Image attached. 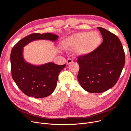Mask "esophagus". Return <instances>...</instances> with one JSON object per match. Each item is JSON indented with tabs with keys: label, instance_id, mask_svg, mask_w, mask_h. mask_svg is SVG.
I'll list each match as a JSON object with an SVG mask.
<instances>
[{
	"label": "esophagus",
	"instance_id": "1",
	"mask_svg": "<svg viewBox=\"0 0 131 131\" xmlns=\"http://www.w3.org/2000/svg\"><path fill=\"white\" fill-rule=\"evenodd\" d=\"M73 60L72 59H71V58H68V59H67V60H66V64H67V65H70V64H72V63H73Z\"/></svg>",
	"mask_w": 131,
	"mask_h": 131
}]
</instances>
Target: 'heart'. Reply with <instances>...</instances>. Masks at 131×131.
Returning <instances> with one entry per match:
<instances>
[{
    "instance_id": "obj_1",
    "label": "heart",
    "mask_w": 131,
    "mask_h": 131,
    "mask_svg": "<svg viewBox=\"0 0 131 131\" xmlns=\"http://www.w3.org/2000/svg\"><path fill=\"white\" fill-rule=\"evenodd\" d=\"M101 41V37L98 32H80L65 39L62 46L67 50L77 49L79 54L85 56L92 52Z\"/></svg>"
}]
</instances>
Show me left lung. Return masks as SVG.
<instances>
[{
  "mask_svg": "<svg viewBox=\"0 0 131 131\" xmlns=\"http://www.w3.org/2000/svg\"><path fill=\"white\" fill-rule=\"evenodd\" d=\"M102 43L92 52L78 57V79L85 91L104 92L117 82L125 64V53L121 41L114 34L98 27Z\"/></svg>",
  "mask_w": 131,
  "mask_h": 131,
  "instance_id": "1",
  "label": "left lung"
}]
</instances>
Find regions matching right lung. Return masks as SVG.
Segmentation results:
<instances>
[{
  "mask_svg": "<svg viewBox=\"0 0 131 131\" xmlns=\"http://www.w3.org/2000/svg\"><path fill=\"white\" fill-rule=\"evenodd\" d=\"M58 36L52 33H32L13 47L10 53L12 76L15 83L26 95L41 98L50 95L56 87L59 73L66 65H58L50 62L34 65L25 61L23 47L37 40L56 41Z\"/></svg>",
  "mask_w": 131,
  "mask_h": 131,
  "instance_id": "obj_1",
  "label": "right lung"
}]
</instances>
